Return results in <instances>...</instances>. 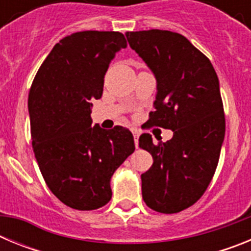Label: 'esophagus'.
<instances>
[{
	"label": "esophagus",
	"mask_w": 251,
	"mask_h": 251,
	"mask_svg": "<svg viewBox=\"0 0 251 251\" xmlns=\"http://www.w3.org/2000/svg\"><path fill=\"white\" fill-rule=\"evenodd\" d=\"M133 136H134V145H136V148H138V134L137 133H133Z\"/></svg>",
	"instance_id": "34e87169"
}]
</instances>
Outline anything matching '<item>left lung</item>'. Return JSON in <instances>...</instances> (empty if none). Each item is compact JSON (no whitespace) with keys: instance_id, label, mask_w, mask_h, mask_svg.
I'll return each instance as SVG.
<instances>
[{"instance_id":"obj_1","label":"left lung","mask_w":251,"mask_h":251,"mask_svg":"<svg viewBox=\"0 0 251 251\" xmlns=\"http://www.w3.org/2000/svg\"><path fill=\"white\" fill-rule=\"evenodd\" d=\"M126 36L157 79L147 124L174 130L167 142L139 137V147L153 157L141 176L142 196L154 211L176 214L200 200L219 163L225 137L219 79L207 56L181 34L154 28Z\"/></svg>"}]
</instances>
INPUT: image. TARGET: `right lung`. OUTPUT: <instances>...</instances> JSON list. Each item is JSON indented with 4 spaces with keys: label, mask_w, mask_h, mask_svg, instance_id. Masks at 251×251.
I'll list each match as a JSON object with an SVG mask.
<instances>
[{
    "label": "right lung",
    "mask_w": 251,
    "mask_h": 251,
    "mask_svg": "<svg viewBox=\"0 0 251 251\" xmlns=\"http://www.w3.org/2000/svg\"><path fill=\"white\" fill-rule=\"evenodd\" d=\"M127 48L115 31H80L54 46L30 93L31 141L50 191L69 207L89 211L112 199L110 178L134 152L133 134L92 127V99H100L114 55Z\"/></svg>",
    "instance_id": "add662e5"
}]
</instances>
